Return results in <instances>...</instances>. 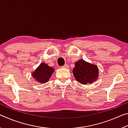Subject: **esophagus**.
<instances>
[{
  "instance_id": "1",
  "label": "esophagus",
  "mask_w": 128,
  "mask_h": 128,
  "mask_svg": "<svg viewBox=\"0 0 128 128\" xmlns=\"http://www.w3.org/2000/svg\"><path fill=\"white\" fill-rule=\"evenodd\" d=\"M62 68H69V66H68V64H65L64 66H62Z\"/></svg>"
}]
</instances>
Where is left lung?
<instances>
[{"instance_id": "obj_1", "label": "left lung", "mask_w": 128, "mask_h": 128, "mask_svg": "<svg viewBox=\"0 0 128 128\" xmlns=\"http://www.w3.org/2000/svg\"><path fill=\"white\" fill-rule=\"evenodd\" d=\"M73 74L76 81L80 84L86 85L92 84L98 78L99 71L98 66L80 60L76 62L75 67L73 69Z\"/></svg>"}]
</instances>
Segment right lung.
Here are the masks:
<instances>
[{"mask_svg": "<svg viewBox=\"0 0 128 128\" xmlns=\"http://www.w3.org/2000/svg\"><path fill=\"white\" fill-rule=\"evenodd\" d=\"M54 72L53 68L49 66L44 62H42L33 73L32 76L39 82L44 84L48 81Z\"/></svg>", "mask_w": 128, "mask_h": 128, "instance_id": "obj_1", "label": "right lung"}]
</instances>
